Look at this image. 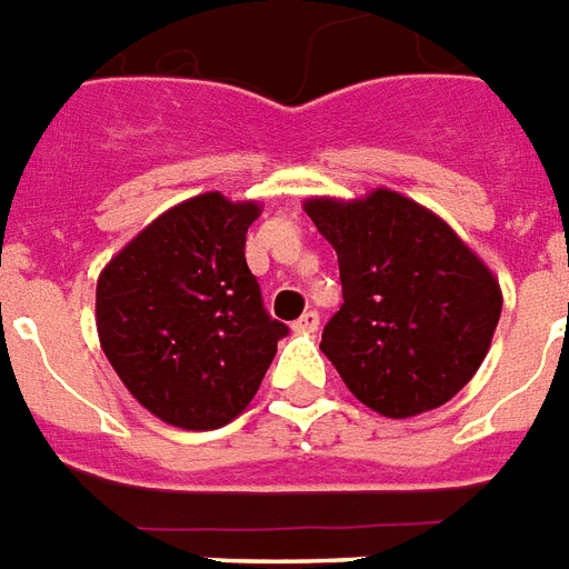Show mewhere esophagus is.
<instances>
[{
  "instance_id": "1",
  "label": "esophagus",
  "mask_w": 569,
  "mask_h": 569,
  "mask_svg": "<svg viewBox=\"0 0 569 569\" xmlns=\"http://www.w3.org/2000/svg\"><path fill=\"white\" fill-rule=\"evenodd\" d=\"M317 326H320V313L306 311L297 322H293V331H299V335H311V331H317Z\"/></svg>"
}]
</instances>
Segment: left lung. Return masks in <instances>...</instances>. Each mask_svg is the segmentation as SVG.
Segmentation results:
<instances>
[{
	"instance_id": "8db88e82",
	"label": "left lung",
	"mask_w": 569,
	"mask_h": 569,
	"mask_svg": "<svg viewBox=\"0 0 569 569\" xmlns=\"http://www.w3.org/2000/svg\"><path fill=\"white\" fill-rule=\"evenodd\" d=\"M340 263L343 306L322 356L390 420L435 411L476 376L502 313L490 267L447 220L390 188L302 202Z\"/></svg>"
}]
</instances>
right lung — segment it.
Listing matches in <instances>:
<instances>
[{
    "label": "right lung",
    "instance_id": "add662e5",
    "mask_svg": "<svg viewBox=\"0 0 569 569\" xmlns=\"http://www.w3.org/2000/svg\"><path fill=\"white\" fill-rule=\"evenodd\" d=\"M261 202L199 193L138 231L97 281L99 347L167 426L211 431L247 411L288 326L247 267Z\"/></svg>",
    "mask_w": 569,
    "mask_h": 569
}]
</instances>
